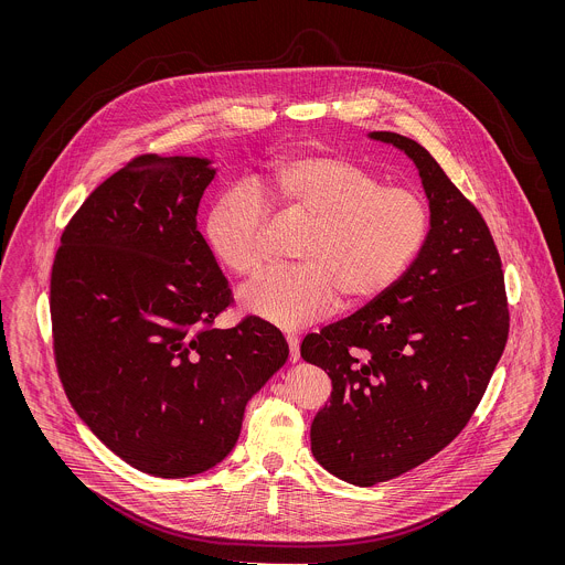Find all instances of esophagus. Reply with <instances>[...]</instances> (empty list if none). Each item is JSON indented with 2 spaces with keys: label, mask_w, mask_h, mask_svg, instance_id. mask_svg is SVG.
<instances>
[{
  "label": "esophagus",
  "mask_w": 565,
  "mask_h": 565,
  "mask_svg": "<svg viewBox=\"0 0 565 565\" xmlns=\"http://www.w3.org/2000/svg\"><path fill=\"white\" fill-rule=\"evenodd\" d=\"M288 348H290V362H298L300 360V350H298V337L296 334H288L286 337Z\"/></svg>",
  "instance_id": "34e87169"
}]
</instances>
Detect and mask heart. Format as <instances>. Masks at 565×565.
Returning <instances> with one entry per match:
<instances>
[{
	"instance_id": "b5f03b06",
	"label": "heart",
	"mask_w": 565,
	"mask_h": 565,
	"mask_svg": "<svg viewBox=\"0 0 565 565\" xmlns=\"http://www.w3.org/2000/svg\"><path fill=\"white\" fill-rule=\"evenodd\" d=\"M260 186L286 214L311 220L298 267H275L239 295L243 309L284 330L328 318L343 296L366 302L387 292L428 239L430 210L408 189L381 186L373 171L339 154L275 161ZM269 205L249 189L224 192L210 210L205 237L237 275L263 269Z\"/></svg>"
}]
</instances>
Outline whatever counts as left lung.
Wrapping results in <instances>:
<instances>
[{
  "label": "left lung",
  "mask_w": 565,
  "mask_h": 565,
  "mask_svg": "<svg viewBox=\"0 0 565 565\" xmlns=\"http://www.w3.org/2000/svg\"><path fill=\"white\" fill-rule=\"evenodd\" d=\"M369 139L417 167L430 231L387 292L300 345L302 360L332 381L311 451L358 487L401 477L445 449L481 403L509 337L504 273L483 215L417 141L390 131Z\"/></svg>",
  "instance_id": "1"
}]
</instances>
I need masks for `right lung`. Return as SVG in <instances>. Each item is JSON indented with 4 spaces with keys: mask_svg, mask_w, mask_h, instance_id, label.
Segmentation results:
<instances>
[{
    "mask_svg": "<svg viewBox=\"0 0 565 565\" xmlns=\"http://www.w3.org/2000/svg\"><path fill=\"white\" fill-rule=\"evenodd\" d=\"M205 157L125 164L67 224L54 258L58 375L82 422L137 470L184 479L217 466L245 406L288 360L279 330L207 328L231 290L196 212Z\"/></svg>",
    "mask_w": 565,
    "mask_h": 565,
    "instance_id": "obj_1",
    "label": "right lung"
}]
</instances>
